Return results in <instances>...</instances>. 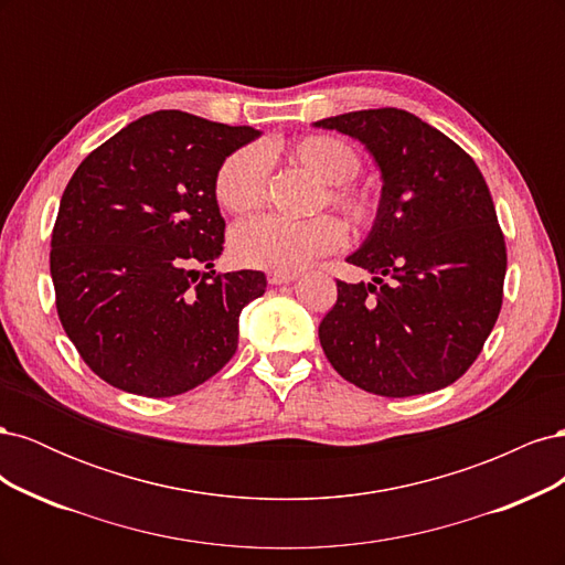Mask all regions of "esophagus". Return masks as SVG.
Here are the masks:
<instances>
[{
  "label": "esophagus",
  "mask_w": 565,
  "mask_h": 565,
  "mask_svg": "<svg viewBox=\"0 0 565 565\" xmlns=\"http://www.w3.org/2000/svg\"><path fill=\"white\" fill-rule=\"evenodd\" d=\"M299 276L297 273H285V270H273L268 273V282L270 285H287V282H295Z\"/></svg>",
  "instance_id": "obj_1"
}]
</instances>
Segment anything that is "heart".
Listing matches in <instances>:
<instances>
[{
  "instance_id": "b5f03b06",
  "label": "heart",
  "mask_w": 565,
  "mask_h": 565,
  "mask_svg": "<svg viewBox=\"0 0 565 565\" xmlns=\"http://www.w3.org/2000/svg\"><path fill=\"white\" fill-rule=\"evenodd\" d=\"M289 160L328 183L322 202L361 226L370 218L372 202L367 193L349 185L361 172V158L347 143L328 134L303 136L287 148ZM268 158L259 146L235 150L218 167L214 193L221 207L231 214H247L262 207L266 198ZM344 243V226L334 216L309 221H285L278 216H256L237 224L231 233V254L237 264L264 270H297L316 256L334 252Z\"/></svg>"
}]
</instances>
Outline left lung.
<instances>
[{"label": "left lung", "instance_id": "1", "mask_svg": "<svg viewBox=\"0 0 565 565\" xmlns=\"http://www.w3.org/2000/svg\"><path fill=\"white\" fill-rule=\"evenodd\" d=\"M361 141L382 174L374 224L337 280L318 337L332 367L386 398L446 388L481 353L502 309L504 235L481 169L446 134L398 108L313 122Z\"/></svg>", "mask_w": 565, "mask_h": 565}]
</instances>
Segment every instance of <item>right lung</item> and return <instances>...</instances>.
Returning a JSON list of instances; mask_svg holds the SVG:
<instances>
[{
  "label": "right lung",
  "instance_id": "obj_1",
  "mask_svg": "<svg viewBox=\"0 0 565 565\" xmlns=\"http://www.w3.org/2000/svg\"><path fill=\"white\" fill-rule=\"evenodd\" d=\"M262 131L158 110L89 152L65 185L51 280L65 334L115 388L169 398L224 367L262 270L218 276V167ZM211 268L202 274L199 266Z\"/></svg>",
  "mask_w": 565,
  "mask_h": 565
}]
</instances>
